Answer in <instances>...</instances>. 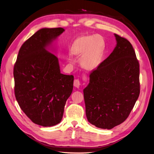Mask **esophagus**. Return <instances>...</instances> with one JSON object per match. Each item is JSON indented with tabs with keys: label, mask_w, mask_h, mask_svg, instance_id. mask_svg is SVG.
<instances>
[{
	"label": "esophagus",
	"mask_w": 154,
	"mask_h": 154,
	"mask_svg": "<svg viewBox=\"0 0 154 154\" xmlns=\"http://www.w3.org/2000/svg\"><path fill=\"white\" fill-rule=\"evenodd\" d=\"M84 80H86V77L84 76ZM81 85V83L79 81V80H75L74 81V86L76 87V88H79Z\"/></svg>",
	"instance_id": "esophagus-1"
}]
</instances>
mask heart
I'll return each instance as SVG.
<instances>
[{
    "label": "heart",
    "mask_w": 154,
    "mask_h": 154,
    "mask_svg": "<svg viewBox=\"0 0 154 154\" xmlns=\"http://www.w3.org/2000/svg\"><path fill=\"white\" fill-rule=\"evenodd\" d=\"M104 49L105 42L101 35H85L74 40L70 52L73 55H81L80 64L83 68L93 70L100 65Z\"/></svg>",
    "instance_id": "b5f03b06"
}]
</instances>
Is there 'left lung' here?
Here are the masks:
<instances>
[{"label":"left lung","mask_w":154,"mask_h":154,"mask_svg":"<svg viewBox=\"0 0 154 154\" xmlns=\"http://www.w3.org/2000/svg\"><path fill=\"white\" fill-rule=\"evenodd\" d=\"M114 35L116 47L90 74L84 89L87 120L107 130L128 118L140 93L139 64L134 49L126 39Z\"/></svg>","instance_id":"8db88e82"}]
</instances>
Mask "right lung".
<instances>
[{"label":"right lung","instance_id":"add662e5","mask_svg":"<svg viewBox=\"0 0 154 154\" xmlns=\"http://www.w3.org/2000/svg\"><path fill=\"white\" fill-rule=\"evenodd\" d=\"M63 28H43L20 47L14 66L15 95L32 121L44 127L59 124L73 89L74 76L61 73L53 42Z\"/></svg>","mask_w":154,"mask_h":154}]
</instances>
